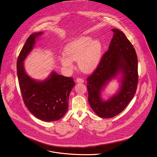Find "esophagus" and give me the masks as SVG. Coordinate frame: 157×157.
<instances>
[{"instance_id": "34e87169", "label": "esophagus", "mask_w": 157, "mask_h": 157, "mask_svg": "<svg viewBox=\"0 0 157 157\" xmlns=\"http://www.w3.org/2000/svg\"><path fill=\"white\" fill-rule=\"evenodd\" d=\"M84 81V80L81 78H78L76 79V82L78 83H83Z\"/></svg>"}]
</instances>
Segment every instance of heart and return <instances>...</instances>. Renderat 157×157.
<instances>
[{
	"instance_id": "obj_1",
	"label": "heart",
	"mask_w": 157,
	"mask_h": 157,
	"mask_svg": "<svg viewBox=\"0 0 157 157\" xmlns=\"http://www.w3.org/2000/svg\"><path fill=\"white\" fill-rule=\"evenodd\" d=\"M101 42L89 36H82L68 43L65 48L60 62L68 70L73 67L72 60H78L79 68L84 72L93 71L98 66L102 57Z\"/></svg>"
}]
</instances>
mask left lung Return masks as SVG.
I'll list each match as a JSON object with an SVG mask.
<instances>
[{"label": "left lung", "mask_w": 157, "mask_h": 157, "mask_svg": "<svg viewBox=\"0 0 157 157\" xmlns=\"http://www.w3.org/2000/svg\"><path fill=\"white\" fill-rule=\"evenodd\" d=\"M113 37L108 51L87 79L88 100L93 111L100 117L111 118L120 114L133 99L138 82V57L125 35L113 29ZM119 73L122 75L117 93L107 101L101 97L103 88Z\"/></svg>", "instance_id": "obj_1"}]
</instances>
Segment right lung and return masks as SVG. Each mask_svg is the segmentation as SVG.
Instances as JSON below:
<instances>
[{"mask_svg":"<svg viewBox=\"0 0 157 157\" xmlns=\"http://www.w3.org/2000/svg\"><path fill=\"white\" fill-rule=\"evenodd\" d=\"M40 32L31 34L22 47L17 60V75L24 103L37 119L45 122L58 121L66 114L68 98L75 85L72 78L52 71L44 81H36L26 73L24 60L32 50Z\"/></svg>","mask_w":157,"mask_h":157,"instance_id":"right-lung-1","label":"right lung"}]
</instances>
